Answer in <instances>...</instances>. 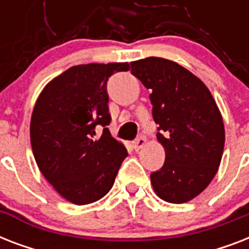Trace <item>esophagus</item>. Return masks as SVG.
Masks as SVG:
<instances>
[{"label": "esophagus", "mask_w": 249, "mask_h": 249, "mask_svg": "<svg viewBox=\"0 0 249 249\" xmlns=\"http://www.w3.org/2000/svg\"><path fill=\"white\" fill-rule=\"evenodd\" d=\"M144 144H146V138H144V137H140V138H137V140L133 142V147H134L136 151H140Z\"/></svg>", "instance_id": "1"}]
</instances>
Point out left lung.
Wrapping results in <instances>:
<instances>
[{
	"mask_svg": "<svg viewBox=\"0 0 249 249\" xmlns=\"http://www.w3.org/2000/svg\"><path fill=\"white\" fill-rule=\"evenodd\" d=\"M132 73L151 90L163 168L151 173L156 195L174 204L193 200L216 176L225 146L222 115L197 76L173 60L148 56L130 63Z\"/></svg>",
	"mask_w": 249,
	"mask_h": 249,
	"instance_id": "1",
	"label": "left lung"
}]
</instances>
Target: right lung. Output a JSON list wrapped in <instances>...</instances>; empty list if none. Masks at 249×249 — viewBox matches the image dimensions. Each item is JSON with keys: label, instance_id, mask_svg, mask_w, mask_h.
Masks as SVG:
<instances>
[{"label": "right lung", "instance_id": "add662e5", "mask_svg": "<svg viewBox=\"0 0 249 249\" xmlns=\"http://www.w3.org/2000/svg\"><path fill=\"white\" fill-rule=\"evenodd\" d=\"M129 63L73 66L49 81L31 117V144L37 166L60 196L72 204L99 200L113 186L128 151L107 128V81Z\"/></svg>", "mask_w": 249, "mask_h": 249}]
</instances>
